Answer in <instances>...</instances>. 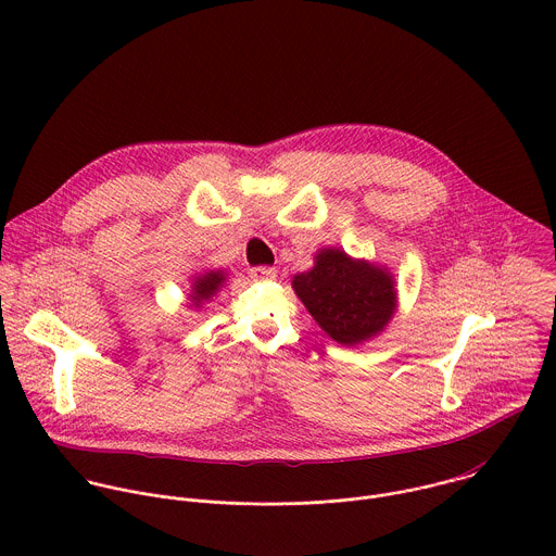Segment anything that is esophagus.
Masks as SVG:
<instances>
[{
	"mask_svg": "<svg viewBox=\"0 0 556 556\" xmlns=\"http://www.w3.org/2000/svg\"><path fill=\"white\" fill-rule=\"evenodd\" d=\"M251 277H253L255 281H268V279H275V277H277V270L270 268V266H255V268L251 270Z\"/></svg>",
	"mask_w": 556,
	"mask_h": 556,
	"instance_id": "obj_1",
	"label": "esophagus"
}]
</instances>
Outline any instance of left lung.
I'll use <instances>...</instances> for the list:
<instances>
[{
    "mask_svg": "<svg viewBox=\"0 0 556 556\" xmlns=\"http://www.w3.org/2000/svg\"><path fill=\"white\" fill-rule=\"evenodd\" d=\"M292 288L314 321L341 345L376 337L395 309L391 275L337 249L316 255L314 268L296 275Z\"/></svg>",
    "mask_w": 556,
    "mask_h": 556,
    "instance_id": "1",
    "label": "left lung"
}]
</instances>
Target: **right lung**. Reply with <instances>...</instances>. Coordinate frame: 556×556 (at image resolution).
Returning a JSON list of instances; mask_svg holds the SVG:
<instances>
[{"instance_id":"1","label":"right lung","mask_w":556,"mask_h":556,"mask_svg":"<svg viewBox=\"0 0 556 556\" xmlns=\"http://www.w3.org/2000/svg\"><path fill=\"white\" fill-rule=\"evenodd\" d=\"M222 281H224V275H222L219 270H217V273L211 270V273H204V275L195 277V281H193V294H191L193 305H200L202 301L211 299V296L219 290Z\"/></svg>"}]
</instances>
